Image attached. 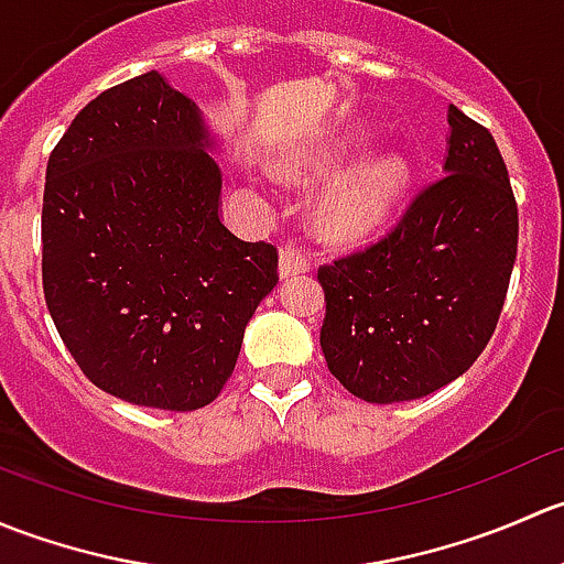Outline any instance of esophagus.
<instances>
[{
    "mask_svg": "<svg viewBox=\"0 0 564 564\" xmlns=\"http://www.w3.org/2000/svg\"><path fill=\"white\" fill-rule=\"evenodd\" d=\"M308 270H311V259L303 248L297 246L281 248V259H278V272H281V278H292Z\"/></svg>",
    "mask_w": 564,
    "mask_h": 564,
    "instance_id": "34e87169",
    "label": "esophagus"
}]
</instances>
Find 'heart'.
<instances>
[{"label":"heart","mask_w":564,"mask_h":564,"mask_svg":"<svg viewBox=\"0 0 564 564\" xmlns=\"http://www.w3.org/2000/svg\"><path fill=\"white\" fill-rule=\"evenodd\" d=\"M340 152H324L322 163L340 161ZM308 169L305 161L286 166L289 176H300ZM412 185V166L398 152H384L357 163L351 172L333 182L316 204V224L324 237L338 242L362 240L384 229L401 209Z\"/></svg>","instance_id":"obj_1"}]
</instances>
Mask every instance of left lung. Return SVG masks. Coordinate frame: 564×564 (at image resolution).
Returning a JSON list of instances; mask_svg holds the SVG:
<instances>
[{
    "label": "left lung",
    "mask_w": 564,
    "mask_h": 564,
    "mask_svg": "<svg viewBox=\"0 0 564 564\" xmlns=\"http://www.w3.org/2000/svg\"><path fill=\"white\" fill-rule=\"evenodd\" d=\"M445 176L377 246L318 267L329 373L368 403L436 392L497 329L519 248V207L497 141L447 108Z\"/></svg>",
    "instance_id": "8db88e82"
}]
</instances>
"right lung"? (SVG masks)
I'll return each instance as SVG.
<instances>
[{
  "mask_svg": "<svg viewBox=\"0 0 564 564\" xmlns=\"http://www.w3.org/2000/svg\"><path fill=\"white\" fill-rule=\"evenodd\" d=\"M218 135L158 70L100 93L48 158L43 292L87 379L135 406L218 398L278 283V253L220 224Z\"/></svg>",
  "mask_w": 564,
  "mask_h": 564,
  "instance_id": "1",
  "label": "right lung"
}]
</instances>
